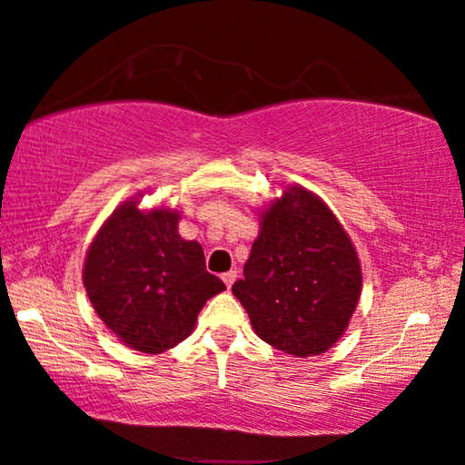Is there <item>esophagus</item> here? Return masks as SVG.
I'll return each instance as SVG.
<instances>
[{
  "mask_svg": "<svg viewBox=\"0 0 465 465\" xmlns=\"http://www.w3.org/2000/svg\"><path fill=\"white\" fill-rule=\"evenodd\" d=\"M236 277H238L236 271H229V272H225V275H223V282H225L227 288H232L233 282H236Z\"/></svg>",
  "mask_w": 465,
  "mask_h": 465,
  "instance_id": "1",
  "label": "esophagus"
}]
</instances>
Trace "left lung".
<instances>
[{"label": "left lung", "mask_w": 465, "mask_h": 465, "mask_svg": "<svg viewBox=\"0 0 465 465\" xmlns=\"http://www.w3.org/2000/svg\"><path fill=\"white\" fill-rule=\"evenodd\" d=\"M232 292L264 342L288 355H321L360 301V257L324 201L290 186L262 212L244 279Z\"/></svg>", "instance_id": "8db88e82"}]
</instances>
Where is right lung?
<instances>
[{"label":"right lung","mask_w":465,"mask_h":465,"mask_svg":"<svg viewBox=\"0 0 465 465\" xmlns=\"http://www.w3.org/2000/svg\"><path fill=\"white\" fill-rule=\"evenodd\" d=\"M177 210H138L130 199L112 212L84 262L88 299L123 344L164 353L193 333L201 307L225 283L205 271L203 249L177 233Z\"/></svg>","instance_id":"1"}]
</instances>
